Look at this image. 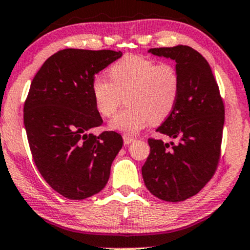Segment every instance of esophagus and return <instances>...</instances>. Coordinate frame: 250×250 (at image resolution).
<instances>
[{
  "mask_svg": "<svg viewBox=\"0 0 250 250\" xmlns=\"http://www.w3.org/2000/svg\"><path fill=\"white\" fill-rule=\"evenodd\" d=\"M123 139H124V144H125V146H128V144H131L133 141H135V138H132V137H130V136H127V135L123 136Z\"/></svg>",
  "mask_w": 250,
  "mask_h": 250,
  "instance_id": "34e87169",
  "label": "esophagus"
}]
</instances>
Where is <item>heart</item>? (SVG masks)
Instances as JSON below:
<instances>
[{"label": "heart", "instance_id": "b5f03b06", "mask_svg": "<svg viewBox=\"0 0 250 250\" xmlns=\"http://www.w3.org/2000/svg\"><path fill=\"white\" fill-rule=\"evenodd\" d=\"M108 75L111 80L94 77L92 95L98 112L106 118L115 113L124 96L127 107L111 120L113 130L136 135L149 123L167 119L175 108L181 82L173 64L128 55L112 64Z\"/></svg>", "mask_w": 250, "mask_h": 250}]
</instances>
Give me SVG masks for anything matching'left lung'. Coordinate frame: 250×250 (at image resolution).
Instances as JSON below:
<instances>
[{
  "label": "left lung",
  "mask_w": 250,
  "mask_h": 250,
  "mask_svg": "<svg viewBox=\"0 0 250 250\" xmlns=\"http://www.w3.org/2000/svg\"><path fill=\"white\" fill-rule=\"evenodd\" d=\"M149 52L175 61L181 87L175 108L156 130L178 142L147 139L150 155L142 175L155 197L178 203L197 194L216 171L224 104L210 65L198 51L178 45Z\"/></svg>",
  "instance_id": "1"
}]
</instances>
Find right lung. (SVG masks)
Listing matches in <instances>:
<instances>
[{
    "mask_svg": "<svg viewBox=\"0 0 250 250\" xmlns=\"http://www.w3.org/2000/svg\"><path fill=\"white\" fill-rule=\"evenodd\" d=\"M122 56L112 50H61L45 61L31 83L23 107L29 149L45 181L68 199L100 192L123 146L114 131L90 133L103 124L92 81Z\"/></svg>",
    "mask_w": 250,
    "mask_h": 250,
    "instance_id": "right-lung-1",
    "label": "right lung"
}]
</instances>
